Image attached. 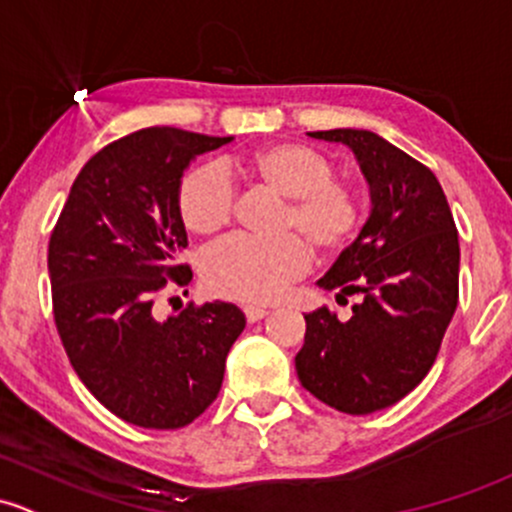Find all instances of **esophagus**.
I'll use <instances>...</instances> for the list:
<instances>
[{"label":"esophagus","mask_w":512,"mask_h":512,"mask_svg":"<svg viewBox=\"0 0 512 512\" xmlns=\"http://www.w3.org/2000/svg\"><path fill=\"white\" fill-rule=\"evenodd\" d=\"M267 314H270V309H265V306H255V304L245 306V316H247V321H250V324H255V321L265 319Z\"/></svg>","instance_id":"obj_1"}]
</instances>
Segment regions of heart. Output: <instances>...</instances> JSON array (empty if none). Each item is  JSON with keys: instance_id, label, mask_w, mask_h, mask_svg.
<instances>
[{"instance_id": "b5f03b06", "label": "heart", "mask_w": 512, "mask_h": 512, "mask_svg": "<svg viewBox=\"0 0 512 512\" xmlns=\"http://www.w3.org/2000/svg\"><path fill=\"white\" fill-rule=\"evenodd\" d=\"M235 166L287 196L282 228L299 230L324 255L346 250L363 228L365 206L360 193L351 184L333 179V161L309 144H265ZM233 211L235 184L225 166L201 164L181 179L179 215L188 233H218L230 223ZM300 236L255 238L240 233L220 240L203 257L208 289L218 297L247 304L282 297L289 284L311 267V247Z\"/></svg>"}]
</instances>
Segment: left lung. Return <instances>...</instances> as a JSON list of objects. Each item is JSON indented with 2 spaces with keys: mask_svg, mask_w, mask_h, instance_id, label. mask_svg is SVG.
<instances>
[{
  "mask_svg": "<svg viewBox=\"0 0 512 512\" xmlns=\"http://www.w3.org/2000/svg\"><path fill=\"white\" fill-rule=\"evenodd\" d=\"M309 134L353 149L373 211L319 279L338 301L358 294L353 316L338 321L328 306L306 314L294 363L316 400L370 414L400 402L437 360L459 304V230L437 176L422 161L368 129Z\"/></svg>",
  "mask_w": 512,
  "mask_h": 512,
  "instance_id": "left-lung-1",
  "label": "left lung"
}]
</instances>
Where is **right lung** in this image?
I'll return each mask as SVG.
<instances>
[{"label":"right lung","mask_w":512,"mask_h":512,"mask_svg":"<svg viewBox=\"0 0 512 512\" xmlns=\"http://www.w3.org/2000/svg\"><path fill=\"white\" fill-rule=\"evenodd\" d=\"M233 137L147 127L102 147L75 176L48 240L53 319L83 385L112 414L144 429L201 417L223 385L225 358L245 328L235 304H186L157 319L166 289L191 267L179 215L188 161Z\"/></svg>","instance_id":"right-lung-1"}]
</instances>
